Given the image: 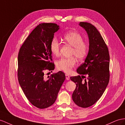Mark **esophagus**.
Here are the masks:
<instances>
[{
  "label": "esophagus",
  "mask_w": 125,
  "mask_h": 125,
  "mask_svg": "<svg viewBox=\"0 0 125 125\" xmlns=\"http://www.w3.org/2000/svg\"><path fill=\"white\" fill-rule=\"evenodd\" d=\"M65 77H66V79L67 80H70V76L68 74H65Z\"/></svg>",
  "instance_id": "esophagus-1"
}]
</instances>
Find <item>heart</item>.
I'll return each instance as SVG.
<instances>
[{"mask_svg":"<svg viewBox=\"0 0 125 125\" xmlns=\"http://www.w3.org/2000/svg\"><path fill=\"white\" fill-rule=\"evenodd\" d=\"M63 40L65 42L73 47L71 55H74L78 59H83L87 56L89 51L88 45L83 42L81 35L76 31H70L64 35ZM61 45L56 38H54L50 43V50L54 56H58L60 53ZM76 63L74 57L70 58L62 57L56 62L59 70L65 73H70Z\"/></svg>","mask_w":125,"mask_h":125,"instance_id":"b5f03b06","label":"heart"}]
</instances>
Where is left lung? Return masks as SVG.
Returning <instances> with one entry per match:
<instances>
[{
  "label": "left lung",
  "mask_w": 125,
  "mask_h": 125,
  "mask_svg": "<svg viewBox=\"0 0 125 125\" xmlns=\"http://www.w3.org/2000/svg\"><path fill=\"white\" fill-rule=\"evenodd\" d=\"M79 25L88 34L89 52L84 62L76 70L82 75L71 76L70 79L76 84L73 101L79 107L87 108L100 99L107 87L110 57L107 45L97 28L87 22H80ZM86 76L87 78L83 81Z\"/></svg>",
  "instance_id": "obj_1"
}]
</instances>
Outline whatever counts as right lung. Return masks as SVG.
<instances>
[{"label":"right lung","mask_w":125,"mask_h":125,"mask_svg":"<svg viewBox=\"0 0 125 125\" xmlns=\"http://www.w3.org/2000/svg\"><path fill=\"white\" fill-rule=\"evenodd\" d=\"M60 29L55 23L40 24L31 32L19 51L18 79L24 94L31 103L40 109L52 105L65 79L62 71L48 76L46 70L52 71L50 43L54 33Z\"/></svg>","instance_id":"obj_1"}]
</instances>
